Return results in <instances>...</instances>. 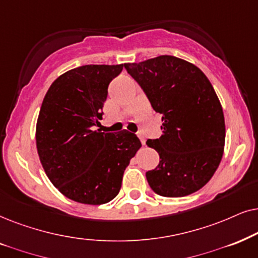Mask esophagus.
I'll return each mask as SVG.
<instances>
[{
	"label": "esophagus",
	"mask_w": 258,
	"mask_h": 258,
	"mask_svg": "<svg viewBox=\"0 0 258 258\" xmlns=\"http://www.w3.org/2000/svg\"><path fill=\"white\" fill-rule=\"evenodd\" d=\"M137 136H138V138L140 139V142H142V144L143 145H145V143H146V139H145V137H144L142 133H137Z\"/></svg>",
	"instance_id": "esophagus-1"
}]
</instances>
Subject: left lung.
Wrapping results in <instances>:
<instances>
[{
  "label": "left lung",
  "mask_w": 258,
  "mask_h": 258,
  "mask_svg": "<svg viewBox=\"0 0 258 258\" xmlns=\"http://www.w3.org/2000/svg\"><path fill=\"white\" fill-rule=\"evenodd\" d=\"M123 66L161 114L163 135L146 142L160 158L146 172L150 187L164 197L198 191L217 170L225 143L224 114L211 82L195 64L171 55Z\"/></svg>",
  "instance_id": "1"
}]
</instances>
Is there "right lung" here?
I'll list each match as a JSON object with an SVG mask.
<instances>
[{
  "label": "right lung",
  "mask_w": 258,
  "mask_h": 258,
  "mask_svg": "<svg viewBox=\"0 0 258 258\" xmlns=\"http://www.w3.org/2000/svg\"><path fill=\"white\" fill-rule=\"evenodd\" d=\"M123 64H86L55 80L36 123V147L43 170L63 196L100 205L116 197L123 171L142 147L126 130L105 133L100 125L108 85Z\"/></svg>",
  "instance_id": "add662e5"
}]
</instances>
